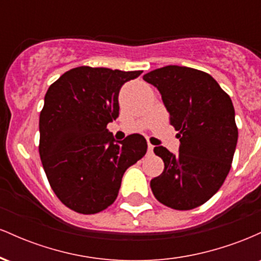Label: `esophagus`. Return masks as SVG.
Wrapping results in <instances>:
<instances>
[{"label": "esophagus", "instance_id": "obj_1", "mask_svg": "<svg viewBox=\"0 0 261 261\" xmlns=\"http://www.w3.org/2000/svg\"><path fill=\"white\" fill-rule=\"evenodd\" d=\"M153 147H154L153 145H151V143H148V147H147L148 153H152V152H153Z\"/></svg>", "mask_w": 261, "mask_h": 261}]
</instances>
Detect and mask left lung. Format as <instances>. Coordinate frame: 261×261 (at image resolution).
<instances>
[{
    "label": "left lung",
    "instance_id": "left-lung-1",
    "mask_svg": "<svg viewBox=\"0 0 261 261\" xmlns=\"http://www.w3.org/2000/svg\"><path fill=\"white\" fill-rule=\"evenodd\" d=\"M143 80L160 91L180 141L178 155L154 147L164 169L151 180L152 193L170 208L199 207L220 190L232 166L238 141L232 100L208 73L185 66H164Z\"/></svg>",
    "mask_w": 261,
    "mask_h": 261
}]
</instances>
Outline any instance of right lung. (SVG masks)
Instances as JSON below:
<instances>
[{
    "mask_svg": "<svg viewBox=\"0 0 261 261\" xmlns=\"http://www.w3.org/2000/svg\"><path fill=\"white\" fill-rule=\"evenodd\" d=\"M141 73L80 66L45 94L39 154L54 193L72 211L93 215L109 207L125 170L146 154L143 136L128 135L116 143L107 128L119 116L121 86Z\"/></svg>",
    "mask_w": 261,
    "mask_h": 261,
    "instance_id": "add662e5",
    "label": "right lung"
}]
</instances>
